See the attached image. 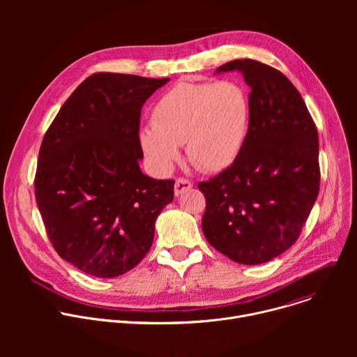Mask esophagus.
Returning <instances> with one entry per match:
<instances>
[{"mask_svg":"<svg viewBox=\"0 0 357 357\" xmlns=\"http://www.w3.org/2000/svg\"><path fill=\"white\" fill-rule=\"evenodd\" d=\"M190 188H192V182L189 179H186V178H178L175 181V195L176 196L182 195L183 192L189 190Z\"/></svg>","mask_w":357,"mask_h":357,"instance_id":"esophagus-1","label":"esophagus"}]
</instances>
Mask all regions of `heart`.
Instances as JSON below:
<instances>
[{"mask_svg": "<svg viewBox=\"0 0 357 357\" xmlns=\"http://www.w3.org/2000/svg\"><path fill=\"white\" fill-rule=\"evenodd\" d=\"M152 127L139 131V144L160 169H168L186 144L190 164L215 174L240 157L250 127V98L231 80L179 82L165 91L151 112Z\"/></svg>", "mask_w": 357, "mask_h": 357, "instance_id": "obj_1", "label": "heart"}]
</instances>
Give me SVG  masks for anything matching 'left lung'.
I'll return each mask as SVG.
<instances>
[{
	"mask_svg": "<svg viewBox=\"0 0 357 357\" xmlns=\"http://www.w3.org/2000/svg\"><path fill=\"white\" fill-rule=\"evenodd\" d=\"M231 70H240L251 87L250 127L237 161L197 183L206 199L202 230L226 257L252 266L298 240L319 193V142L307 105L287 76L252 59L218 68Z\"/></svg>",
	"mask_w": 357,
	"mask_h": 357,
	"instance_id": "1",
	"label": "left lung"
}]
</instances>
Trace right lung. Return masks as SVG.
<instances>
[{
    "mask_svg": "<svg viewBox=\"0 0 357 357\" xmlns=\"http://www.w3.org/2000/svg\"><path fill=\"white\" fill-rule=\"evenodd\" d=\"M169 79L100 72L70 94L40 144L35 199L47 237L80 271L112 278L151 248L172 179L141 172L139 117Z\"/></svg>",
    "mask_w": 357,
    "mask_h": 357,
    "instance_id": "obj_1",
    "label": "right lung"
}]
</instances>
